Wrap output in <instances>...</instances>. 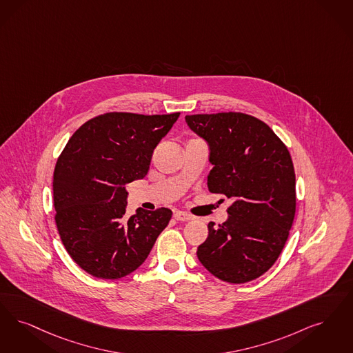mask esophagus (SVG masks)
<instances>
[{
  "label": "esophagus",
  "mask_w": 353,
  "mask_h": 353,
  "mask_svg": "<svg viewBox=\"0 0 353 353\" xmlns=\"http://www.w3.org/2000/svg\"><path fill=\"white\" fill-rule=\"evenodd\" d=\"M173 216H174V219H176V221H181V222H186V221L193 219V215H190V214H188V212H180V210L174 212Z\"/></svg>",
  "instance_id": "1"
}]
</instances>
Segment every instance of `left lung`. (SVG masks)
<instances>
[{"label":"left lung","instance_id":"left-lung-1","mask_svg":"<svg viewBox=\"0 0 353 353\" xmlns=\"http://www.w3.org/2000/svg\"><path fill=\"white\" fill-rule=\"evenodd\" d=\"M185 121L210 145L209 190L232 199L226 222L209 223L198 260L222 281L256 280L279 259L294 221L296 173L289 150L250 114H194Z\"/></svg>","mask_w":353,"mask_h":353}]
</instances>
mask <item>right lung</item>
I'll use <instances>...</instances> for the list:
<instances>
[{"instance_id": "1", "label": "right lung", "mask_w": 353, "mask_h": 353, "mask_svg": "<svg viewBox=\"0 0 353 353\" xmlns=\"http://www.w3.org/2000/svg\"><path fill=\"white\" fill-rule=\"evenodd\" d=\"M180 113L101 114L74 131L54 170L55 222L73 261L117 280L139 268L172 212L126 214V183L143 179L159 141Z\"/></svg>"}]
</instances>
